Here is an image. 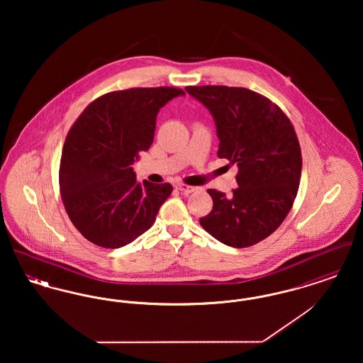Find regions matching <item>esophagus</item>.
Instances as JSON below:
<instances>
[{"label": "esophagus", "instance_id": "1", "mask_svg": "<svg viewBox=\"0 0 363 363\" xmlns=\"http://www.w3.org/2000/svg\"><path fill=\"white\" fill-rule=\"evenodd\" d=\"M175 188L179 190L182 194H189V193L196 190L194 186H189V185H186V184H177V185H175Z\"/></svg>", "mask_w": 363, "mask_h": 363}]
</instances>
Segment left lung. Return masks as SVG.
<instances>
[{
  "label": "left lung",
  "mask_w": 363,
  "mask_h": 363,
  "mask_svg": "<svg viewBox=\"0 0 363 363\" xmlns=\"http://www.w3.org/2000/svg\"><path fill=\"white\" fill-rule=\"evenodd\" d=\"M185 89L213 116L218 156L238 167L231 196L208 189L213 207L200 225L233 247L265 240L289 215L299 188L302 154L293 123L277 104L247 88Z\"/></svg>",
  "instance_id": "left-lung-1"
}]
</instances>
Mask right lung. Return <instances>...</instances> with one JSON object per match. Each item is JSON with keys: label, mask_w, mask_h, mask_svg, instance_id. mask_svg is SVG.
<instances>
[{"label": "right lung", "mask_w": 363, "mask_h": 363, "mask_svg": "<svg viewBox=\"0 0 363 363\" xmlns=\"http://www.w3.org/2000/svg\"><path fill=\"white\" fill-rule=\"evenodd\" d=\"M184 94L175 86L108 92L72 125L60 163V191L72 223L88 241L117 249L154 225L173 186L140 184L132 164L154 141L160 107Z\"/></svg>", "instance_id": "1"}]
</instances>
